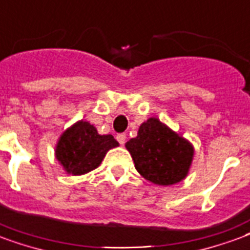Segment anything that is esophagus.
I'll return each mask as SVG.
<instances>
[{
    "mask_svg": "<svg viewBox=\"0 0 250 250\" xmlns=\"http://www.w3.org/2000/svg\"><path fill=\"white\" fill-rule=\"evenodd\" d=\"M117 141L120 142V145H124L125 144V141H126V134H124V133H120V134H117Z\"/></svg>",
    "mask_w": 250,
    "mask_h": 250,
    "instance_id": "34e87169",
    "label": "esophagus"
}]
</instances>
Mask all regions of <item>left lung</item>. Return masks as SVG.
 Returning a JSON list of instances; mask_svg holds the SVG:
<instances>
[{
	"instance_id": "left-lung-1",
	"label": "left lung",
	"mask_w": 250,
	"mask_h": 250,
	"mask_svg": "<svg viewBox=\"0 0 250 250\" xmlns=\"http://www.w3.org/2000/svg\"><path fill=\"white\" fill-rule=\"evenodd\" d=\"M125 146L137 171L159 186L185 179L194 155V147L188 141L154 117L142 124L136 138Z\"/></svg>"
}]
</instances>
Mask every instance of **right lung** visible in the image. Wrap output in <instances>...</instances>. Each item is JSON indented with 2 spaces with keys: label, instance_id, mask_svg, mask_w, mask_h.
Segmentation results:
<instances>
[{
  "label": "right lung",
  "instance_id": "1",
  "mask_svg": "<svg viewBox=\"0 0 250 250\" xmlns=\"http://www.w3.org/2000/svg\"><path fill=\"white\" fill-rule=\"evenodd\" d=\"M118 146L113 136H100L87 121H79L63 133L56 146V159L68 174L82 175L95 170L109 149Z\"/></svg>",
  "mask_w": 250,
  "mask_h": 250
}]
</instances>
